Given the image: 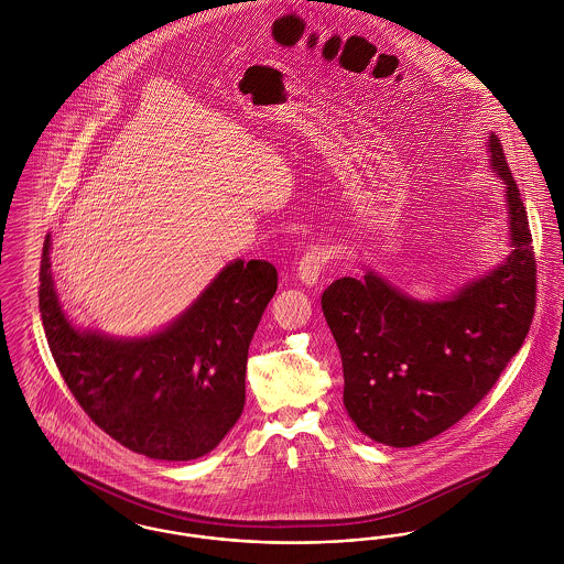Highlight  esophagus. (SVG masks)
I'll list each match as a JSON object with an SVG mask.
<instances>
[{
	"instance_id": "1",
	"label": "esophagus",
	"mask_w": 564,
	"mask_h": 564,
	"mask_svg": "<svg viewBox=\"0 0 564 564\" xmlns=\"http://www.w3.org/2000/svg\"><path fill=\"white\" fill-rule=\"evenodd\" d=\"M329 260V249L317 245V247H311L304 258L300 260V267H297V279L306 285V288H315L319 283V276H322L323 267L325 262Z\"/></svg>"
}]
</instances>
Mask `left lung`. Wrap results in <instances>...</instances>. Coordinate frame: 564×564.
<instances>
[{
  "label": "left lung",
  "instance_id": "left-lung-1",
  "mask_svg": "<svg viewBox=\"0 0 564 564\" xmlns=\"http://www.w3.org/2000/svg\"><path fill=\"white\" fill-rule=\"evenodd\" d=\"M488 162L506 189L508 258L446 300H416L382 274L343 276L322 295L343 357V402L370 440L410 448L458 423L520 350L535 313V253L497 134Z\"/></svg>",
  "mask_w": 564,
  "mask_h": 564
}]
</instances>
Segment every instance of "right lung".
<instances>
[{"label": "right lung", "mask_w": 564, "mask_h": 564, "mask_svg": "<svg viewBox=\"0 0 564 564\" xmlns=\"http://www.w3.org/2000/svg\"><path fill=\"white\" fill-rule=\"evenodd\" d=\"M40 267V313L56 368L97 427L159 460L212 453L245 405L247 352L276 292L267 260H235L184 313L148 336H111L65 315L51 270Z\"/></svg>", "instance_id": "add662e5"}]
</instances>
